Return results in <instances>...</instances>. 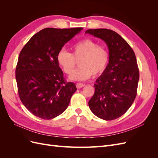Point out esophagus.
I'll return each mask as SVG.
<instances>
[{
	"label": "esophagus",
	"instance_id": "obj_1",
	"mask_svg": "<svg viewBox=\"0 0 158 158\" xmlns=\"http://www.w3.org/2000/svg\"><path fill=\"white\" fill-rule=\"evenodd\" d=\"M76 85V88H81L84 87V85H85V84H82V83H77Z\"/></svg>",
	"mask_w": 158,
	"mask_h": 158
}]
</instances>
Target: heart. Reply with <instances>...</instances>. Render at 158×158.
<instances>
[{
	"mask_svg": "<svg viewBox=\"0 0 158 158\" xmlns=\"http://www.w3.org/2000/svg\"><path fill=\"white\" fill-rule=\"evenodd\" d=\"M70 53L65 50L60 51L56 60L62 70L66 74L73 73L76 61L79 60L80 67L70 76L73 80L83 81L97 76L106 70L109 63L108 49L103 45H98L92 40L84 39L76 43L71 48Z\"/></svg>",
	"mask_w": 158,
	"mask_h": 158,
	"instance_id": "1",
	"label": "heart"
}]
</instances>
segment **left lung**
<instances>
[{"label": "left lung", "instance_id": "1", "mask_svg": "<svg viewBox=\"0 0 158 158\" xmlns=\"http://www.w3.org/2000/svg\"><path fill=\"white\" fill-rule=\"evenodd\" d=\"M85 33L106 43L109 51L107 68L95 81V93L88 102L92 113L106 121L125 114L136 98L139 69L135 52L117 33L108 29H89Z\"/></svg>", "mask_w": 158, "mask_h": 158}]
</instances>
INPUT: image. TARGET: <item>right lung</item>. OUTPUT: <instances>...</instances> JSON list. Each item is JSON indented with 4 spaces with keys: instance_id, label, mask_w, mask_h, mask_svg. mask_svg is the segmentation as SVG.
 Here are the masks:
<instances>
[{
    "instance_id": "add662e5",
    "label": "right lung",
    "mask_w": 158,
    "mask_h": 158,
    "mask_svg": "<svg viewBox=\"0 0 158 158\" xmlns=\"http://www.w3.org/2000/svg\"><path fill=\"white\" fill-rule=\"evenodd\" d=\"M82 27H47L37 32L23 47L16 68L21 102L35 116L52 119L68 107L75 84L66 82L56 60L66 43Z\"/></svg>"
}]
</instances>
